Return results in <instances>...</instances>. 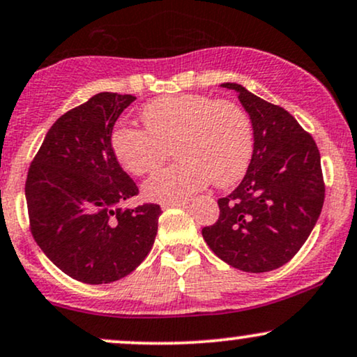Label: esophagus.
Wrapping results in <instances>:
<instances>
[{
    "instance_id": "1",
    "label": "esophagus",
    "mask_w": 357,
    "mask_h": 357,
    "mask_svg": "<svg viewBox=\"0 0 357 357\" xmlns=\"http://www.w3.org/2000/svg\"><path fill=\"white\" fill-rule=\"evenodd\" d=\"M186 206V203L184 201H179V203H166L162 204V209H171V208H184Z\"/></svg>"
}]
</instances>
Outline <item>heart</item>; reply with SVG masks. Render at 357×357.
<instances>
[{
	"label": "heart",
	"instance_id": "heart-1",
	"mask_svg": "<svg viewBox=\"0 0 357 357\" xmlns=\"http://www.w3.org/2000/svg\"><path fill=\"white\" fill-rule=\"evenodd\" d=\"M144 130L119 124L111 148L131 174L160 167L174 146L178 162L144 184V196L156 203H179L213 179L218 188L233 186L246 174L255 149L252 123L233 101L206 94L161 96L141 109Z\"/></svg>",
	"mask_w": 357,
	"mask_h": 357
}]
</instances>
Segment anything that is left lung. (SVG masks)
I'll return each instance as SVG.
<instances>
[{"label": "left lung", "instance_id": "obj_1", "mask_svg": "<svg viewBox=\"0 0 357 357\" xmlns=\"http://www.w3.org/2000/svg\"><path fill=\"white\" fill-rule=\"evenodd\" d=\"M252 123L255 149L246 176L218 199L220 218L203 227L206 244L225 263L246 273H268L294 257L324 204L319 149L284 108L236 83Z\"/></svg>", "mask_w": 357, "mask_h": 357}]
</instances>
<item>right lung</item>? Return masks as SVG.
<instances>
[{
	"instance_id": "right-lung-1",
	"label": "right lung",
	"mask_w": 357,
	"mask_h": 357,
	"mask_svg": "<svg viewBox=\"0 0 357 357\" xmlns=\"http://www.w3.org/2000/svg\"><path fill=\"white\" fill-rule=\"evenodd\" d=\"M135 100L100 93L64 113L28 169L34 241L56 268L86 284H108L135 271L158 233L160 204L121 208L139 190L111 148L116 119Z\"/></svg>"
}]
</instances>
